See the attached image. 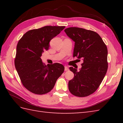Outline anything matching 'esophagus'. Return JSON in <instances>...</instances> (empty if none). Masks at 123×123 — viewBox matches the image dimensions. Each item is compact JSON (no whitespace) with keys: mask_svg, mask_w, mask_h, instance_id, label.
<instances>
[{"mask_svg":"<svg viewBox=\"0 0 123 123\" xmlns=\"http://www.w3.org/2000/svg\"><path fill=\"white\" fill-rule=\"evenodd\" d=\"M64 70L66 71H68L69 70V68H68L67 67H64Z\"/></svg>","mask_w":123,"mask_h":123,"instance_id":"obj_1","label":"esophagus"}]
</instances>
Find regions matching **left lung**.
Returning <instances> with one entry per match:
<instances>
[{
  "label": "left lung",
  "mask_w": 123,
  "mask_h": 123,
  "mask_svg": "<svg viewBox=\"0 0 123 123\" xmlns=\"http://www.w3.org/2000/svg\"><path fill=\"white\" fill-rule=\"evenodd\" d=\"M64 32L74 42V57L82 59V67H70L74 78L68 87L74 96L84 97L95 92L105 77L108 69L107 48L98 33L79 27H69Z\"/></svg>",
  "instance_id": "8db88e82"
}]
</instances>
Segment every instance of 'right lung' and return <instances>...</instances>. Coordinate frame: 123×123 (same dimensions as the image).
<instances>
[{
  "label": "right lung",
  "instance_id": "add662e5",
  "mask_svg": "<svg viewBox=\"0 0 123 123\" xmlns=\"http://www.w3.org/2000/svg\"><path fill=\"white\" fill-rule=\"evenodd\" d=\"M65 27L46 26L30 30L18 41L15 66L22 84L32 93H48L64 72L62 64L55 63L46 66L41 57L44 50H48L50 41Z\"/></svg>",
  "mask_w": 123,
  "mask_h": 123
}]
</instances>
